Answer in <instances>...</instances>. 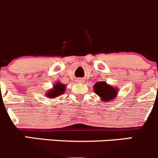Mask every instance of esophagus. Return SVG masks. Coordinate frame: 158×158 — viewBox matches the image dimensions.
Wrapping results in <instances>:
<instances>
[{"mask_svg":"<svg viewBox=\"0 0 158 158\" xmlns=\"http://www.w3.org/2000/svg\"><path fill=\"white\" fill-rule=\"evenodd\" d=\"M77 82H78V83H83L84 79H82V78H78V79H77Z\"/></svg>","mask_w":158,"mask_h":158,"instance_id":"esophagus-1","label":"esophagus"}]
</instances>
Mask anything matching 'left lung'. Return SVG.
<instances>
[{
	"mask_svg": "<svg viewBox=\"0 0 158 158\" xmlns=\"http://www.w3.org/2000/svg\"><path fill=\"white\" fill-rule=\"evenodd\" d=\"M93 90L96 95L100 97V100L104 102H109L115 99L118 95V89L109 85L106 81H98L93 86Z\"/></svg>",
	"mask_w": 158,
	"mask_h": 158,
	"instance_id": "left-lung-1",
	"label": "left lung"
}]
</instances>
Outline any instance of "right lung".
Here are the masks:
<instances>
[{
  "instance_id": "1",
  "label": "right lung",
  "mask_w": 158,
  "mask_h": 158,
  "mask_svg": "<svg viewBox=\"0 0 158 158\" xmlns=\"http://www.w3.org/2000/svg\"><path fill=\"white\" fill-rule=\"evenodd\" d=\"M66 89V85L62 84L61 82H56L54 84L53 87L49 89L45 93V96L48 99H56L58 96H60L65 92Z\"/></svg>"
}]
</instances>
